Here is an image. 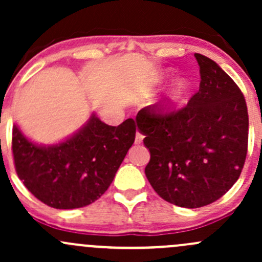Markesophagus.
<instances>
[{
  "label": "esophagus",
  "instance_id": "1",
  "mask_svg": "<svg viewBox=\"0 0 262 262\" xmlns=\"http://www.w3.org/2000/svg\"><path fill=\"white\" fill-rule=\"evenodd\" d=\"M143 139H144V135L141 134L139 130H137V135H135V144L143 143Z\"/></svg>",
  "mask_w": 262,
  "mask_h": 262
}]
</instances>
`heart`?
<instances>
[{"instance_id":"obj_1","label":"heart","mask_w":262,"mask_h":262,"mask_svg":"<svg viewBox=\"0 0 262 262\" xmlns=\"http://www.w3.org/2000/svg\"><path fill=\"white\" fill-rule=\"evenodd\" d=\"M189 89L188 82L183 79H179L175 81V83L172 85V89L170 91L169 96V103L170 104H176L182 100L183 96L186 95Z\"/></svg>"}]
</instances>
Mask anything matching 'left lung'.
Masks as SVG:
<instances>
[{"instance_id":"left-lung-1","label":"left lung","mask_w":262,"mask_h":262,"mask_svg":"<svg viewBox=\"0 0 262 262\" xmlns=\"http://www.w3.org/2000/svg\"><path fill=\"white\" fill-rule=\"evenodd\" d=\"M200 90L185 107L155 103L137 114L150 151L146 179L162 200L185 208L224 196L242 173L249 116L240 89L217 62L194 54Z\"/></svg>"}]
</instances>
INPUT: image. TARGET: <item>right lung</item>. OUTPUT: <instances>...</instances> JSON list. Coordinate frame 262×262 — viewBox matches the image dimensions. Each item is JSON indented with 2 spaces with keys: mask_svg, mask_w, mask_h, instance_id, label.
Instances as JSON below:
<instances>
[{
  "mask_svg": "<svg viewBox=\"0 0 262 262\" xmlns=\"http://www.w3.org/2000/svg\"><path fill=\"white\" fill-rule=\"evenodd\" d=\"M137 124L128 118L112 127L92 114L68 140L40 146L12 130L16 172L34 197L56 209L81 208L98 200L112 183L135 139Z\"/></svg>",
  "mask_w": 262,
  "mask_h": 262,
  "instance_id": "add662e5",
  "label": "right lung"
}]
</instances>
